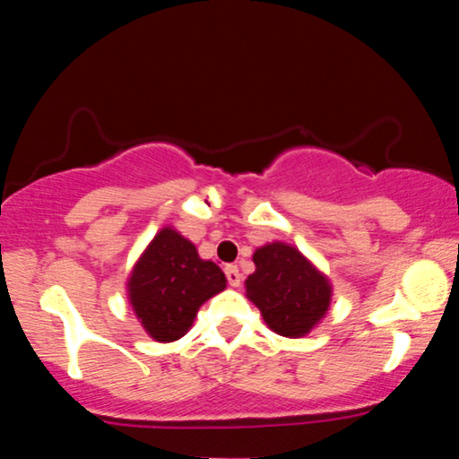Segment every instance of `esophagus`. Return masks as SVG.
<instances>
[{"mask_svg": "<svg viewBox=\"0 0 459 459\" xmlns=\"http://www.w3.org/2000/svg\"><path fill=\"white\" fill-rule=\"evenodd\" d=\"M224 273H226V281H229L230 287H239L241 273H239V270H237V265H226Z\"/></svg>", "mask_w": 459, "mask_h": 459, "instance_id": "1", "label": "esophagus"}]
</instances>
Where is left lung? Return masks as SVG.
I'll return each mask as SVG.
<instances>
[{"mask_svg": "<svg viewBox=\"0 0 459 459\" xmlns=\"http://www.w3.org/2000/svg\"><path fill=\"white\" fill-rule=\"evenodd\" d=\"M252 261L256 270L246 278V296L267 328L287 339L307 336L328 313L330 278L284 241L256 247Z\"/></svg>", "mask_w": 459, "mask_h": 459, "instance_id": "8db88e82", "label": "left lung"}]
</instances>
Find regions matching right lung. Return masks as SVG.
Returning a JSON list of instances; mask_svg holds the SVG:
<instances>
[{
    "mask_svg": "<svg viewBox=\"0 0 459 459\" xmlns=\"http://www.w3.org/2000/svg\"><path fill=\"white\" fill-rule=\"evenodd\" d=\"M224 289V272L200 259L196 246L172 226L152 237L127 278L131 308L157 343L186 336L198 308Z\"/></svg>",
    "mask_w": 459,
    "mask_h": 459,
    "instance_id": "1",
    "label": "right lung"
}]
</instances>
